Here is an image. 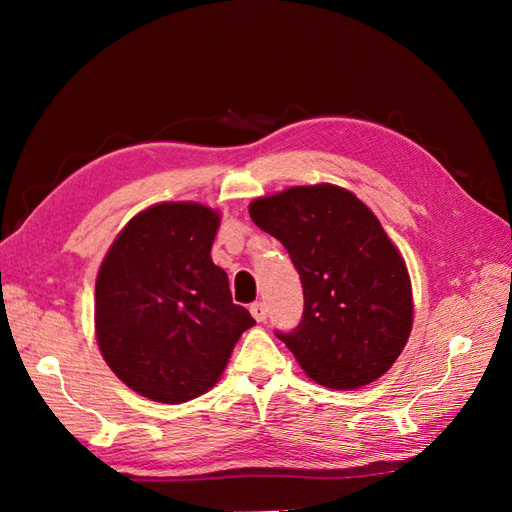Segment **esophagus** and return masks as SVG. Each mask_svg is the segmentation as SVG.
Masks as SVG:
<instances>
[{
  "mask_svg": "<svg viewBox=\"0 0 512 512\" xmlns=\"http://www.w3.org/2000/svg\"><path fill=\"white\" fill-rule=\"evenodd\" d=\"M250 312H252V316H254L258 322H265V320H267V307H265V303H262V301H254V303L250 305Z\"/></svg>",
  "mask_w": 512,
  "mask_h": 512,
  "instance_id": "obj_1",
  "label": "esophagus"
}]
</instances>
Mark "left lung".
Instances as JSON below:
<instances>
[{"label":"left lung","instance_id":"left-lung-1","mask_svg":"<svg viewBox=\"0 0 512 512\" xmlns=\"http://www.w3.org/2000/svg\"><path fill=\"white\" fill-rule=\"evenodd\" d=\"M250 215L299 271L301 322L275 335L305 374L352 391L389 371L410 337L412 288L376 215L329 183L258 198Z\"/></svg>","mask_w":512,"mask_h":512}]
</instances>
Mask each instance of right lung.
Instances as JSON below:
<instances>
[{
  "label": "right lung",
  "instance_id": "1",
  "mask_svg": "<svg viewBox=\"0 0 512 512\" xmlns=\"http://www.w3.org/2000/svg\"><path fill=\"white\" fill-rule=\"evenodd\" d=\"M218 226L209 207L156 205L128 222L100 267L98 346L117 378L153 401L181 404L209 391L256 324L211 260Z\"/></svg>",
  "mask_w": 512,
  "mask_h": 512
}]
</instances>
